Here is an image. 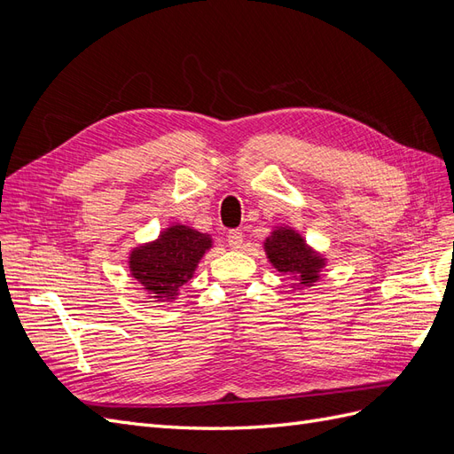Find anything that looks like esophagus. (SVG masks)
<instances>
[{"instance_id": "34e87169", "label": "esophagus", "mask_w": 454, "mask_h": 454, "mask_svg": "<svg viewBox=\"0 0 454 454\" xmlns=\"http://www.w3.org/2000/svg\"><path fill=\"white\" fill-rule=\"evenodd\" d=\"M242 239H244V235L240 231H229V235H227V242H229V246L232 250H237V248H240V244H242Z\"/></svg>"}]
</instances>
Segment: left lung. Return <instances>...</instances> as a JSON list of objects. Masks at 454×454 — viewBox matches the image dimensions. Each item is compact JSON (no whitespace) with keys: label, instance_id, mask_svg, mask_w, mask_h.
<instances>
[{"label":"left lung","instance_id":"left-lung-1","mask_svg":"<svg viewBox=\"0 0 454 454\" xmlns=\"http://www.w3.org/2000/svg\"><path fill=\"white\" fill-rule=\"evenodd\" d=\"M265 252L272 267L292 277L299 286H312L320 277L325 259L316 254L294 229L280 227L265 240Z\"/></svg>","mask_w":454,"mask_h":454}]
</instances>
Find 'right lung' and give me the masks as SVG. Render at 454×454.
<instances>
[{
  "instance_id": "obj_1",
  "label": "right lung",
  "mask_w": 454,
  "mask_h": 454,
  "mask_svg": "<svg viewBox=\"0 0 454 454\" xmlns=\"http://www.w3.org/2000/svg\"><path fill=\"white\" fill-rule=\"evenodd\" d=\"M212 239L185 225H172L162 231L155 242H149L130 254V274L144 290L157 301H172L177 290L193 278V272Z\"/></svg>"
}]
</instances>
